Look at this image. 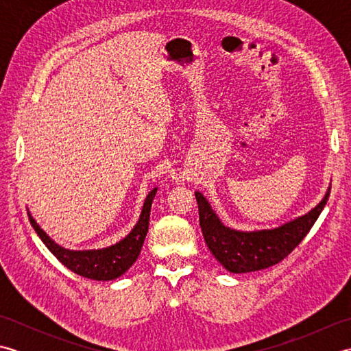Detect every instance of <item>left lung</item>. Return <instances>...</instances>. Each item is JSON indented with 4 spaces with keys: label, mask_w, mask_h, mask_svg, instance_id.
I'll list each match as a JSON object with an SVG mask.
<instances>
[{
    "label": "left lung",
    "mask_w": 351,
    "mask_h": 351,
    "mask_svg": "<svg viewBox=\"0 0 351 351\" xmlns=\"http://www.w3.org/2000/svg\"><path fill=\"white\" fill-rule=\"evenodd\" d=\"M329 195L330 190H327L324 199L314 210L278 229L238 232L223 226L206 199L196 193L200 229L208 249L230 273L264 270L285 259L302 243L323 211Z\"/></svg>",
    "instance_id": "obj_1"
}]
</instances>
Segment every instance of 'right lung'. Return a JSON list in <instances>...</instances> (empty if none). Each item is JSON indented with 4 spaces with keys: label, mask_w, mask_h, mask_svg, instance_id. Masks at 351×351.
Instances as JSON below:
<instances>
[{
    "label": "right lung",
    "mask_w": 351,
    "mask_h": 351,
    "mask_svg": "<svg viewBox=\"0 0 351 351\" xmlns=\"http://www.w3.org/2000/svg\"><path fill=\"white\" fill-rule=\"evenodd\" d=\"M155 191L156 189L147 195L143 210H141L140 220L136 228L131 230V234L123 238L121 243L102 250H66L60 247V245H57L43 232L39 225L33 220L32 215H29V223H32L37 235L40 237V240L49 249L52 255L60 261L64 267H68L71 271L93 280H113L128 270L140 255L141 245H143L147 234L149 214H151V205L155 197Z\"/></svg>",
    "instance_id": "obj_1"
}]
</instances>
